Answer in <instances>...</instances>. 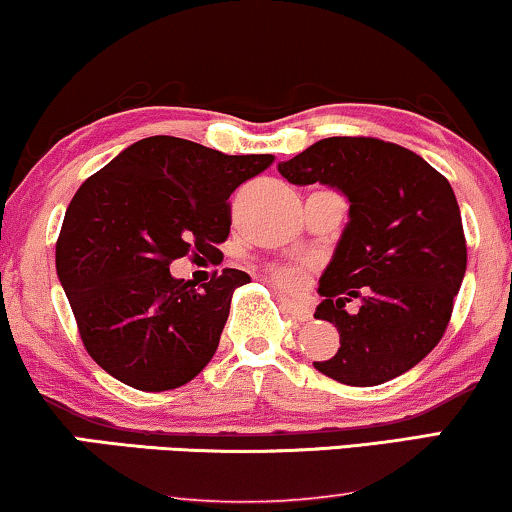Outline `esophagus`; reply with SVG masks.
<instances>
[{"mask_svg":"<svg viewBox=\"0 0 512 512\" xmlns=\"http://www.w3.org/2000/svg\"><path fill=\"white\" fill-rule=\"evenodd\" d=\"M281 304L288 314L295 316V319H300V321L312 319V307H309L304 300H290V297H283Z\"/></svg>","mask_w":512,"mask_h":512,"instance_id":"esophagus-1","label":"esophagus"}]
</instances>
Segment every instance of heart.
Returning <instances> with one entry per match:
<instances>
[{
  "mask_svg": "<svg viewBox=\"0 0 512 512\" xmlns=\"http://www.w3.org/2000/svg\"><path fill=\"white\" fill-rule=\"evenodd\" d=\"M274 281L281 286L283 290H297L304 283V269L302 267H276L271 271Z\"/></svg>",
  "mask_w": 512,
  "mask_h": 512,
  "instance_id": "obj_1",
  "label": "heart"
}]
</instances>
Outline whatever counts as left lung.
<instances>
[{
    "mask_svg": "<svg viewBox=\"0 0 512 512\" xmlns=\"http://www.w3.org/2000/svg\"><path fill=\"white\" fill-rule=\"evenodd\" d=\"M278 172L349 203L314 312L338 328L340 347L314 368L354 387L406 373L442 340L468 264L451 184L409 148L371 137L321 139ZM357 296L360 309L347 313Z\"/></svg>",
    "mask_w": 512,
    "mask_h": 512,
    "instance_id": "1",
    "label": "left lung"
}]
</instances>
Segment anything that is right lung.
Returning a JSON list of instances; mask_svg holds the SVG:
<instances>
[{
	"label": "right lung",
	"mask_w": 512,
	"mask_h": 512,
	"mask_svg": "<svg viewBox=\"0 0 512 512\" xmlns=\"http://www.w3.org/2000/svg\"><path fill=\"white\" fill-rule=\"evenodd\" d=\"M274 155H224L177 137H148L92 174L70 200L56 274L89 357L144 392L186 385L215 357L231 295L250 281L224 269L196 288L177 257H210L231 226L229 196Z\"/></svg>",
	"instance_id": "obj_1"
}]
</instances>
